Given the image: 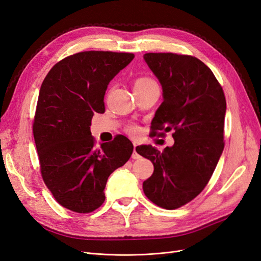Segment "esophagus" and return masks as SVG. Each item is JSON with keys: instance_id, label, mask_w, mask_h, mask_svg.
I'll list each match as a JSON object with an SVG mask.
<instances>
[{"instance_id": "obj_1", "label": "esophagus", "mask_w": 261, "mask_h": 261, "mask_svg": "<svg viewBox=\"0 0 261 261\" xmlns=\"http://www.w3.org/2000/svg\"><path fill=\"white\" fill-rule=\"evenodd\" d=\"M132 158L134 160H138V159H140V155L138 154V152H137V145L136 144H134V152H133V154H132Z\"/></svg>"}]
</instances>
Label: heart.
I'll use <instances>...</instances> for the list:
<instances>
[{"label":"heart","mask_w":261,"mask_h":261,"mask_svg":"<svg viewBox=\"0 0 261 261\" xmlns=\"http://www.w3.org/2000/svg\"><path fill=\"white\" fill-rule=\"evenodd\" d=\"M154 85H156V83L152 80V78L147 77V76H141V77L137 78L136 82H135V89L146 88V87L154 86ZM126 132H127L129 135H132V136H137V135H139L140 129H139L137 125L132 124V125H128L127 127H126Z\"/></svg>","instance_id":"heart-1"}]
</instances>
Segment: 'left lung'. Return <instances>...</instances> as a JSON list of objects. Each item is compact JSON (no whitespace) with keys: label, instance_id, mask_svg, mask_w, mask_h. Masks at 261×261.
<instances>
[{"label":"left lung","instance_id":"left-lung-1","mask_svg":"<svg viewBox=\"0 0 261 261\" xmlns=\"http://www.w3.org/2000/svg\"><path fill=\"white\" fill-rule=\"evenodd\" d=\"M158 77L163 102L151 123V137L173 130L174 145L159 151L151 146L137 152L153 163L143 184L147 198L173 210L192 201L207 186L224 148L226 101L212 70L192 55L146 53Z\"/></svg>","mask_w":261,"mask_h":261}]
</instances>
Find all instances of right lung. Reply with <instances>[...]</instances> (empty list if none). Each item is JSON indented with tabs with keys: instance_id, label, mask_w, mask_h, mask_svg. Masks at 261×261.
<instances>
[{
	"instance_id": "right-lung-1",
	"label": "right lung",
	"mask_w": 261,
	"mask_h": 261,
	"mask_svg": "<svg viewBox=\"0 0 261 261\" xmlns=\"http://www.w3.org/2000/svg\"><path fill=\"white\" fill-rule=\"evenodd\" d=\"M134 57L78 52L58 62L41 85L33 124L41 176L54 199L70 211L98 209L110 174L133 153L132 141L123 135L97 147L90 125L93 114L106 111L109 83Z\"/></svg>"
}]
</instances>
